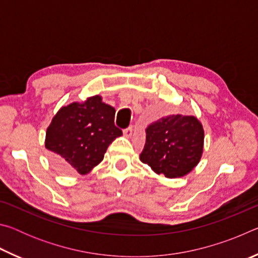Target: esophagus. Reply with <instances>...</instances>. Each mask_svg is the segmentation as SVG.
Wrapping results in <instances>:
<instances>
[{
	"instance_id": "esophagus-1",
	"label": "esophagus",
	"mask_w": 258,
	"mask_h": 258,
	"mask_svg": "<svg viewBox=\"0 0 258 258\" xmlns=\"http://www.w3.org/2000/svg\"><path fill=\"white\" fill-rule=\"evenodd\" d=\"M123 133H124L125 138H131V137H132V133H133V127H132V126H130V127L125 128L123 131Z\"/></svg>"
}]
</instances>
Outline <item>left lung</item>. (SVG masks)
Wrapping results in <instances>:
<instances>
[{
	"mask_svg": "<svg viewBox=\"0 0 258 258\" xmlns=\"http://www.w3.org/2000/svg\"><path fill=\"white\" fill-rule=\"evenodd\" d=\"M140 159L157 174L180 177L197 166L204 148V130L195 116L172 115L148 126Z\"/></svg>",
	"mask_w": 258,
	"mask_h": 258,
	"instance_id": "left-lung-1",
	"label": "left lung"
}]
</instances>
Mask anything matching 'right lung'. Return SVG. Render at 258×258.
I'll return each mask as SVG.
<instances>
[{"mask_svg": "<svg viewBox=\"0 0 258 258\" xmlns=\"http://www.w3.org/2000/svg\"><path fill=\"white\" fill-rule=\"evenodd\" d=\"M115 112L99 95L61 108L45 138L55 167L66 174L84 175L101 163L109 145L123 134L115 126Z\"/></svg>", "mask_w": 258, "mask_h": 258, "instance_id": "add662e5", "label": "right lung"}]
</instances>
